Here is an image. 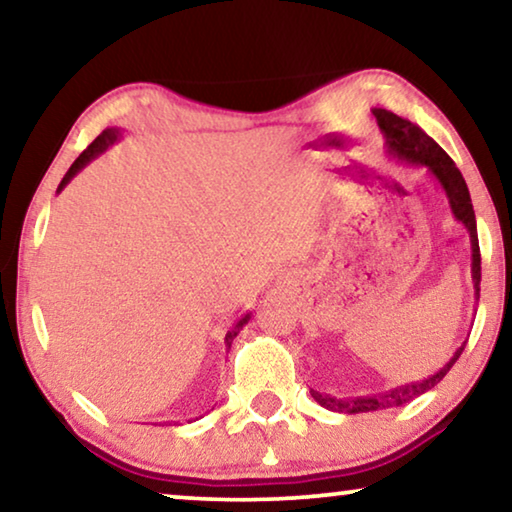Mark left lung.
I'll use <instances>...</instances> for the list:
<instances>
[{
    "label": "left lung",
    "instance_id": "obj_1",
    "mask_svg": "<svg viewBox=\"0 0 512 512\" xmlns=\"http://www.w3.org/2000/svg\"><path fill=\"white\" fill-rule=\"evenodd\" d=\"M372 117L377 119L379 131L386 137V151L388 156L398 160V163H407L414 167H425L432 174L437 183L448 197V207H451L455 220L467 227L471 236V280H474L476 289V301L480 292V248H478V232H476V213L474 204H471V195L464 181L462 172L457 170L453 158L439 147L437 142L427 135L421 126H416L414 121L398 117V114L388 112L384 108H372ZM464 345L457 349L444 368L434 372L423 381H414V384L395 386L391 391L384 393H372V395H356V398H333V395L312 391L310 395L315 402L322 404L329 411H340V414H363V411H379V409H391L402 407V404L411 402L418 395H423L439 384L441 379L448 375V370L453 368L457 358H460Z\"/></svg>",
    "mask_w": 512,
    "mask_h": 512
}]
</instances>
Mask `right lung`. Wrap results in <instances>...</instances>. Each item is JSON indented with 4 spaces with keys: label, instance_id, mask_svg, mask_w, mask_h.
<instances>
[{
    "label": "right lung",
    "instance_id": "obj_1",
    "mask_svg": "<svg viewBox=\"0 0 512 512\" xmlns=\"http://www.w3.org/2000/svg\"><path fill=\"white\" fill-rule=\"evenodd\" d=\"M119 137H121V128H105V131H103L101 135H98L96 140L91 142L89 147H87L85 151H82V154H80L78 158H75V163H73L71 167H68V172L64 174V179H61V183H59V190L64 188L66 183L71 181V179L75 177V174H78V172L82 170V167H87V165L91 163V160H94L96 156H101L103 151L110 147V144L117 142ZM248 319H250V315H243V317L239 319V322H236V324L232 326V329L227 331V335H225V345H227V347H232V340L236 338V335H239V331L243 329V326L248 324Z\"/></svg>",
    "mask_w": 512,
    "mask_h": 512
}]
</instances>
